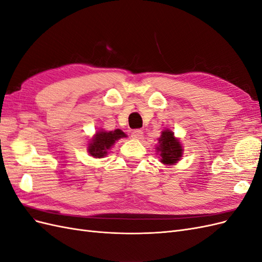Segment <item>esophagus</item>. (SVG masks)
<instances>
[{
    "mask_svg": "<svg viewBox=\"0 0 262 262\" xmlns=\"http://www.w3.org/2000/svg\"><path fill=\"white\" fill-rule=\"evenodd\" d=\"M131 137H132L133 139H136V140L143 139V131H141V130H139V129L133 130V131L131 132Z\"/></svg>",
    "mask_w": 262,
    "mask_h": 262,
    "instance_id": "1",
    "label": "esophagus"
}]
</instances>
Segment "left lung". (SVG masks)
<instances>
[{
	"label": "left lung",
	"instance_id": "8db88e82",
	"mask_svg": "<svg viewBox=\"0 0 262 262\" xmlns=\"http://www.w3.org/2000/svg\"><path fill=\"white\" fill-rule=\"evenodd\" d=\"M158 144L155 149L160 155L161 163L166 166L176 165L184 154V146L178 138L175 137V133L171 130H163L160 138L157 139Z\"/></svg>",
	"mask_w": 262,
	"mask_h": 262
}]
</instances>
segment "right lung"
I'll return each instance as SVG.
<instances>
[{"label": "right lung", "instance_id": "1", "mask_svg": "<svg viewBox=\"0 0 262 262\" xmlns=\"http://www.w3.org/2000/svg\"><path fill=\"white\" fill-rule=\"evenodd\" d=\"M126 137L128 136L120 129H116L115 131H106L101 129L96 131L94 137L89 141L87 152L94 158H102L108 154L110 148L115 145L118 140Z\"/></svg>", "mask_w": 262, "mask_h": 262}]
</instances>
